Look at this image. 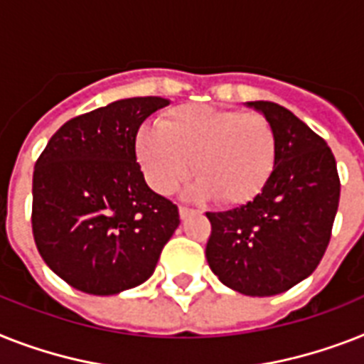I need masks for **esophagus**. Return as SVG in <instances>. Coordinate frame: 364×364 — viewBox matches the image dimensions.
<instances>
[{
  "mask_svg": "<svg viewBox=\"0 0 364 364\" xmlns=\"http://www.w3.org/2000/svg\"><path fill=\"white\" fill-rule=\"evenodd\" d=\"M192 209H188V208H185V205H181V208H179V217L183 218V220H185V218L188 217V215H192Z\"/></svg>",
  "mask_w": 364,
  "mask_h": 364,
  "instance_id": "esophagus-1",
  "label": "esophagus"
}]
</instances>
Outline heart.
<instances>
[{"instance_id":"1","label":"heart","mask_w":364,"mask_h":364,"mask_svg":"<svg viewBox=\"0 0 364 364\" xmlns=\"http://www.w3.org/2000/svg\"><path fill=\"white\" fill-rule=\"evenodd\" d=\"M136 156L159 194H172L192 168L198 179L188 196L243 205L273 173L277 136L264 115L183 105L162 115L159 127H140Z\"/></svg>"}]
</instances>
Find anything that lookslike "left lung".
Returning a JSON list of instances; mask_svg holds the SVG:
<instances>
[{
    "instance_id": "8db88e82",
    "label": "left lung",
    "mask_w": 364,
    "mask_h": 364,
    "mask_svg": "<svg viewBox=\"0 0 364 364\" xmlns=\"http://www.w3.org/2000/svg\"><path fill=\"white\" fill-rule=\"evenodd\" d=\"M277 136V161L258 196L223 213H208L205 258L224 286L252 297L282 294L312 274L326 254L341 179L326 140L284 106L247 102Z\"/></svg>"
}]
</instances>
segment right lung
I'll return each instance as SVG.
<instances>
[{
    "label": "right lung",
    "instance_id": "right-lung-1",
    "mask_svg": "<svg viewBox=\"0 0 364 364\" xmlns=\"http://www.w3.org/2000/svg\"><path fill=\"white\" fill-rule=\"evenodd\" d=\"M168 105L134 97L78 115L35 164V245L44 264L84 294L144 284L179 226L176 205L147 187L136 162V132Z\"/></svg>",
    "mask_w": 364,
    "mask_h": 364
}]
</instances>
